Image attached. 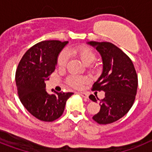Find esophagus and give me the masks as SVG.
<instances>
[{"instance_id":"34e87169","label":"esophagus","mask_w":152,"mask_h":152,"mask_svg":"<svg viewBox=\"0 0 152 152\" xmlns=\"http://www.w3.org/2000/svg\"><path fill=\"white\" fill-rule=\"evenodd\" d=\"M79 94L82 96L83 97L86 98V99H87V98H88V94H86V93H83V92H80V93H79Z\"/></svg>"}]
</instances>
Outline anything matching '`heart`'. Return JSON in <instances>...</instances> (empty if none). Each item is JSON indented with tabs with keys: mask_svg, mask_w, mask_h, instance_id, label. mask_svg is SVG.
<instances>
[{
	"mask_svg": "<svg viewBox=\"0 0 152 152\" xmlns=\"http://www.w3.org/2000/svg\"><path fill=\"white\" fill-rule=\"evenodd\" d=\"M69 53H72L73 55L78 56L83 63L86 65H90L94 62L96 58V53L94 51L90 48V47L86 45H79L72 48L69 50ZM69 56L66 51H62L61 52L57 59V65L59 68H64L68 62ZM67 83L69 85L75 88L80 89L82 87L83 83L87 81V79L84 76H70L67 78Z\"/></svg>",
	"mask_w": 152,
	"mask_h": 152,
	"instance_id": "1",
	"label": "heart"
}]
</instances>
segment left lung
Returning <instances> with one entry per match:
<instances>
[{"instance_id": "obj_1", "label": "left lung", "mask_w": 152, "mask_h": 152, "mask_svg": "<svg viewBox=\"0 0 152 152\" xmlns=\"http://www.w3.org/2000/svg\"><path fill=\"white\" fill-rule=\"evenodd\" d=\"M101 56L103 71L94 83L93 90L105 92L100 110L93 117L100 124L115 122L125 115L133 105L137 89V76L131 58L110 42H88ZM97 98V96H96ZM90 99L96 102L94 95Z\"/></svg>"}]
</instances>
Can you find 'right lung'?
<instances>
[{"label": "right lung", "instance_id": "1", "mask_svg": "<svg viewBox=\"0 0 152 152\" xmlns=\"http://www.w3.org/2000/svg\"><path fill=\"white\" fill-rule=\"evenodd\" d=\"M69 42L43 41L27 51L15 74L21 104L37 119L50 122L63 113L66 101L73 93H47L45 81L55 71L58 55Z\"/></svg>", "mask_w": 152, "mask_h": 152}]
</instances>
